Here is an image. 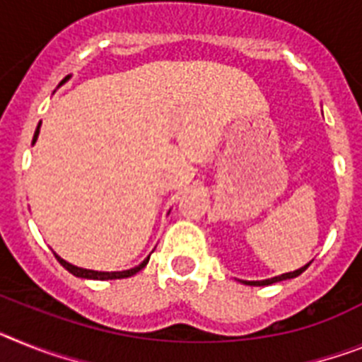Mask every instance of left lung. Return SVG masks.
Instances as JSON below:
<instances>
[{
	"mask_svg": "<svg viewBox=\"0 0 362 362\" xmlns=\"http://www.w3.org/2000/svg\"><path fill=\"white\" fill-rule=\"evenodd\" d=\"M308 269V265L302 267V269L294 270V272H287V274H281V276H276V278H270V279H263V281H243V284L247 285H270V284H276V281H281V279H289V278H296L303 272V270Z\"/></svg>",
	"mask_w": 362,
	"mask_h": 362,
	"instance_id": "obj_1",
	"label": "left lung"
}]
</instances>
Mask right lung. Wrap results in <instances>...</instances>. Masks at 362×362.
I'll return each mask as SVG.
<instances>
[{"instance_id":"obj_1","label":"right lung","mask_w":362,"mask_h":362,"mask_svg":"<svg viewBox=\"0 0 362 362\" xmlns=\"http://www.w3.org/2000/svg\"><path fill=\"white\" fill-rule=\"evenodd\" d=\"M64 81H66V78H64ZM64 81H62V83H64ZM38 129H40V124H38ZM38 129H36V132H35L33 144H35L36 138H38V132H40V130H38ZM54 257H57L60 265H62L66 270H69V272H71L73 276H78V278H88V279H121V278H130V276H134L136 272H139V270L144 269V267L148 263V257H147V259H145L144 263H141V265L134 267V269H130V270H123V272H97V270H88V269H81V267L71 265V263H68V261H64L62 257H59V256H57V254H54Z\"/></svg>"}]
</instances>
